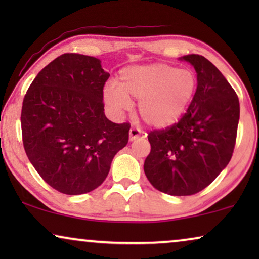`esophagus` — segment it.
Here are the masks:
<instances>
[{
  "label": "esophagus",
  "mask_w": 259,
  "mask_h": 259,
  "mask_svg": "<svg viewBox=\"0 0 259 259\" xmlns=\"http://www.w3.org/2000/svg\"><path fill=\"white\" fill-rule=\"evenodd\" d=\"M141 134V131L139 128H136V127H132V128L130 130V140L133 141L138 139V138L140 137Z\"/></svg>",
  "instance_id": "34e87169"
}]
</instances>
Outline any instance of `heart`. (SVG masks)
Instances as JSON below:
<instances>
[{"label":"heart","mask_w":259,"mask_h":259,"mask_svg":"<svg viewBox=\"0 0 259 259\" xmlns=\"http://www.w3.org/2000/svg\"><path fill=\"white\" fill-rule=\"evenodd\" d=\"M197 90V77L190 69L152 63L126 67L115 83L104 92L105 102L115 113L137 100L139 116L157 128L171 126L182 118Z\"/></svg>","instance_id":"heart-1"}]
</instances>
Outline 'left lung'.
<instances>
[{"instance_id": "8db88e82", "label": "left lung", "mask_w": 259, "mask_h": 259, "mask_svg": "<svg viewBox=\"0 0 259 259\" xmlns=\"http://www.w3.org/2000/svg\"><path fill=\"white\" fill-rule=\"evenodd\" d=\"M197 90L178 122L148 133V182L169 196H192L210 185L231 160L239 121L236 92L213 63L190 54Z\"/></svg>"}]
</instances>
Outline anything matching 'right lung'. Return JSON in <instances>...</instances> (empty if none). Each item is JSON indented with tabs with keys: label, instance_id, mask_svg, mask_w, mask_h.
I'll return each mask as SVG.
<instances>
[{
	"label": "right lung",
	"instance_id": "add662e5",
	"mask_svg": "<svg viewBox=\"0 0 259 259\" xmlns=\"http://www.w3.org/2000/svg\"><path fill=\"white\" fill-rule=\"evenodd\" d=\"M108 77L99 59L67 53L48 63L24 95V151L59 192L76 196L97 189L128 143L130 123L112 122L104 113Z\"/></svg>",
	"mask_w": 259,
	"mask_h": 259
}]
</instances>
